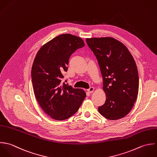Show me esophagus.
I'll return each instance as SVG.
<instances>
[{"mask_svg":"<svg viewBox=\"0 0 157 157\" xmlns=\"http://www.w3.org/2000/svg\"><path fill=\"white\" fill-rule=\"evenodd\" d=\"M94 87H90L87 90L88 92H89L90 94L92 93V92H94Z\"/></svg>","mask_w":157,"mask_h":157,"instance_id":"esophagus-1","label":"esophagus"}]
</instances>
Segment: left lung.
Wrapping results in <instances>:
<instances>
[{
    "mask_svg": "<svg viewBox=\"0 0 157 157\" xmlns=\"http://www.w3.org/2000/svg\"><path fill=\"white\" fill-rule=\"evenodd\" d=\"M86 42L99 63L106 95L98 111L109 120L122 118L132 109L138 94L135 60L125 45L114 38H87Z\"/></svg>",
    "mask_w": 157,
    "mask_h": 157,
    "instance_id": "1",
    "label": "left lung"
}]
</instances>
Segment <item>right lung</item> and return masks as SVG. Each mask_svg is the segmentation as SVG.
<instances>
[{
	"instance_id": "obj_1",
	"label": "right lung",
	"mask_w": 157,
	"mask_h": 157,
	"mask_svg": "<svg viewBox=\"0 0 157 157\" xmlns=\"http://www.w3.org/2000/svg\"><path fill=\"white\" fill-rule=\"evenodd\" d=\"M84 45L81 38L63 34L43 45L35 57L32 68L34 95L42 110L54 120L63 121L73 116L86 96L82 89L62 81L70 56Z\"/></svg>"
}]
</instances>
